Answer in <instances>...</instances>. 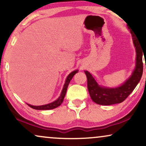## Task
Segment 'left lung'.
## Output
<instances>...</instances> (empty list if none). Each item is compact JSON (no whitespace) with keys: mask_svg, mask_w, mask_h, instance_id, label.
Here are the masks:
<instances>
[{"mask_svg":"<svg viewBox=\"0 0 146 146\" xmlns=\"http://www.w3.org/2000/svg\"><path fill=\"white\" fill-rule=\"evenodd\" d=\"M133 43L135 48L136 58L135 66L131 75L121 86L115 88L102 86L99 85L94 78L88 71L84 72L87 77L88 89L92 100L100 105L108 106L119 104L124 101L132 92L139 82L143 73V47L136 36L130 31Z\"/></svg>","mask_w":146,"mask_h":146,"instance_id":"8db88e82","label":"left lung"}]
</instances>
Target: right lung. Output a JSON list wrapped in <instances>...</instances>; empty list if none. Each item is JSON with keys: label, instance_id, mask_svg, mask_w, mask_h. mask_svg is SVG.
<instances>
[{"label": "right lung", "instance_id": "1", "mask_svg": "<svg viewBox=\"0 0 146 146\" xmlns=\"http://www.w3.org/2000/svg\"><path fill=\"white\" fill-rule=\"evenodd\" d=\"M77 72H78V70L72 72L68 76L66 79V82H65L64 85L62 90L61 94L56 100L53 102L48 104L42 105V106H33V105L29 104H27L29 105L30 107L32 108L35 109V110H48L54 109L58 107L59 106L61 105V104L62 103V102L64 100V98L66 93V90H67L68 86L70 82L74 76Z\"/></svg>", "mask_w": 146, "mask_h": 146}]
</instances>
